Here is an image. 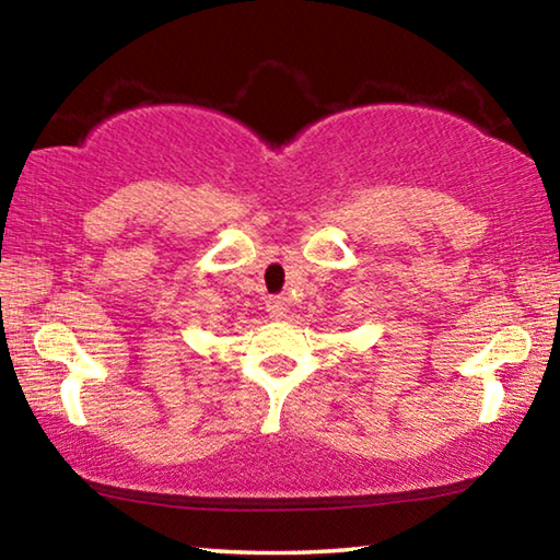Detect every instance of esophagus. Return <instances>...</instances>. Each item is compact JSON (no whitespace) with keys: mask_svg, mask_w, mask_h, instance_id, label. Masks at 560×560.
<instances>
[{"mask_svg":"<svg viewBox=\"0 0 560 560\" xmlns=\"http://www.w3.org/2000/svg\"><path fill=\"white\" fill-rule=\"evenodd\" d=\"M267 311L271 314V318H287L289 314V301L283 296H271L267 301Z\"/></svg>","mask_w":560,"mask_h":560,"instance_id":"esophagus-1","label":"esophagus"}]
</instances>
